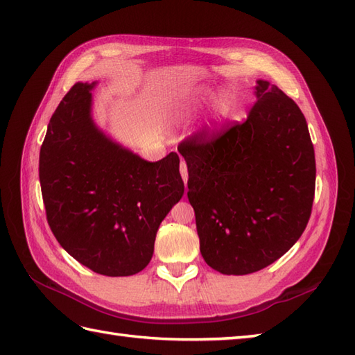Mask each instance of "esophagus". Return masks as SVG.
<instances>
[{
  "label": "esophagus",
  "instance_id": "34e87169",
  "mask_svg": "<svg viewBox=\"0 0 355 355\" xmlns=\"http://www.w3.org/2000/svg\"><path fill=\"white\" fill-rule=\"evenodd\" d=\"M180 173H182V178H183V182H184V184H186V183H187V178H189V175H187V166H186L184 162L180 163Z\"/></svg>",
  "mask_w": 355,
  "mask_h": 355
}]
</instances>
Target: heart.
Wrapping results in <instances>:
<instances>
[{
    "instance_id": "1",
    "label": "heart",
    "mask_w": 355,
    "mask_h": 355,
    "mask_svg": "<svg viewBox=\"0 0 355 355\" xmlns=\"http://www.w3.org/2000/svg\"><path fill=\"white\" fill-rule=\"evenodd\" d=\"M214 88L210 87H201L198 88L197 92H195L189 99L184 101L183 103H180L178 107L173 110V114L172 119L173 122H182L187 116L191 114V112L200 107L202 102L209 101L210 97L214 96ZM232 112V99L227 93H221L215 97V101L212 103V108H210V116L207 119V126L209 130H214L216 125L223 123L225 119H229Z\"/></svg>"
}]
</instances>
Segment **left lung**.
<instances>
[{
    "mask_svg": "<svg viewBox=\"0 0 355 355\" xmlns=\"http://www.w3.org/2000/svg\"><path fill=\"white\" fill-rule=\"evenodd\" d=\"M247 120L215 137L184 140L200 252L223 275L266 268L302 235L311 215L315 158L306 120L288 96L256 80Z\"/></svg>",
    "mask_w": 355,
    "mask_h": 355,
    "instance_id": "obj_1",
    "label": "left lung"
}]
</instances>
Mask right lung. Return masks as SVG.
<instances>
[{"mask_svg": "<svg viewBox=\"0 0 355 355\" xmlns=\"http://www.w3.org/2000/svg\"><path fill=\"white\" fill-rule=\"evenodd\" d=\"M96 85L74 84L50 119L40 153L42 200L67 253L99 275L131 276L153 258L184 183L175 153L146 162L96 125Z\"/></svg>", "mask_w": 355, "mask_h": 355, "instance_id": "right-lung-1", "label": "right lung"}]
</instances>
